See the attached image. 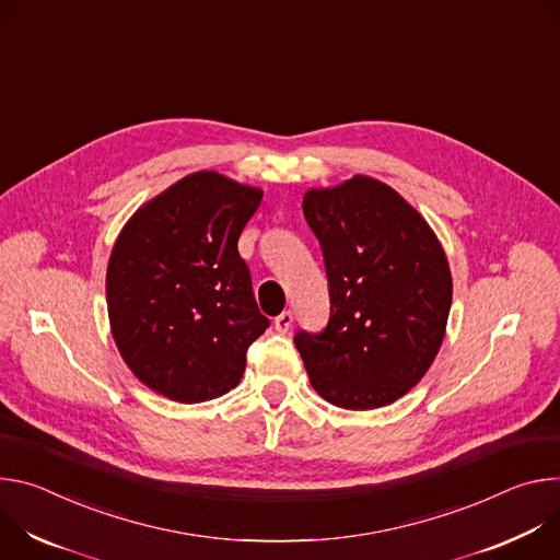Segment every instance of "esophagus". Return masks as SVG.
<instances>
[{"label":"esophagus","instance_id":"esophagus-1","mask_svg":"<svg viewBox=\"0 0 560 560\" xmlns=\"http://www.w3.org/2000/svg\"><path fill=\"white\" fill-rule=\"evenodd\" d=\"M273 325H276V329H278L280 334H287V331L291 329V325H293V314H291V312H282V314L273 320Z\"/></svg>","mask_w":560,"mask_h":560}]
</instances>
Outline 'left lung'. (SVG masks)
<instances>
[{
	"mask_svg": "<svg viewBox=\"0 0 560 560\" xmlns=\"http://www.w3.org/2000/svg\"><path fill=\"white\" fill-rule=\"evenodd\" d=\"M302 211L331 298L325 331L293 338L308 381L342 409L392 405L443 345L454 291L445 248L398 191L369 175L308 189Z\"/></svg>",
	"mask_w": 560,
	"mask_h": 560,
	"instance_id": "8db88e82",
	"label": "left lung"
}]
</instances>
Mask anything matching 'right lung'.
<instances>
[{
	"instance_id": "1",
	"label": "right lung",
	"mask_w": 560,
	"mask_h": 560,
	"mask_svg": "<svg viewBox=\"0 0 560 560\" xmlns=\"http://www.w3.org/2000/svg\"><path fill=\"white\" fill-rule=\"evenodd\" d=\"M262 189L215 171L177 179L121 226L106 269L117 351L133 376L175 402L237 387L258 312L237 237Z\"/></svg>"
}]
</instances>
